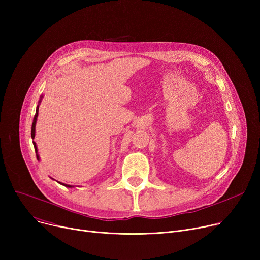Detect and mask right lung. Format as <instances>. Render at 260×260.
Returning <instances> with one entry per match:
<instances>
[{"mask_svg":"<svg viewBox=\"0 0 260 260\" xmlns=\"http://www.w3.org/2000/svg\"><path fill=\"white\" fill-rule=\"evenodd\" d=\"M42 98H43V95H41L40 97V100H39V104H38V106H37V109H36V115H35V118H34V122H32V126H31V138L34 139L35 138V136H36V124H37V119H38V115H39V105H40V103H41V101H42ZM32 143H34V146H35V151H36V155H37V159L38 160H40V156H39V154H38V147H37V144H36V142L35 141H32ZM52 179V178H51ZM54 180V179H53ZM60 184H62V185H64V186H66V187H74L73 185H70V184H65V183H62V182H59Z\"/></svg>","mask_w":260,"mask_h":260,"instance_id":"add662e5","label":"right lung"}]
</instances>
